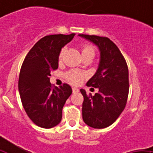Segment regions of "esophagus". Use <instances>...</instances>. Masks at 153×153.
Wrapping results in <instances>:
<instances>
[{"mask_svg": "<svg viewBox=\"0 0 153 153\" xmlns=\"http://www.w3.org/2000/svg\"><path fill=\"white\" fill-rule=\"evenodd\" d=\"M72 91H73V94H76V93H78L79 91L78 88H72Z\"/></svg>", "mask_w": 153, "mask_h": 153, "instance_id": "esophagus-1", "label": "esophagus"}]
</instances>
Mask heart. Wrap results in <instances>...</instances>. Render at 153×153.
I'll return each instance as SVG.
<instances>
[{
	"label": "heart",
	"instance_id": "obj_1",
	"mask_svg": "<svg viewBox=\"0 0 153 153\" xmlns=\"http://www.w3.org/2000/svg\"><path fill=\"white\" fill-rule=\"evenodd\" d=\"M64 51L65 49H62L60 51V53L59 55V60H61L63 56ZM81 51H82V57H88L90 56L91 58L94 57V55H95L96 50L94 48V45H92L91 44H83L81 47ZM86 76L85 74L83 73V72L78 71H74L71 70L69 71L68 72L65 74V77L66 79L70 83L73 85H79V83L82 82V81L83 80V79Z\"/></svg>",
	"mask_w": 153,
	"mask_h": 153
}]
</instances>
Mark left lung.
<instances>
[{"label": "left lung", "instance_id": "obj_1", "mask_svg": "<svg viewBox=\"0 0 153 153\" xmlns=\"http://www.w3.org/2000/svg\"><path fill=\"white\" fill-rule=\"evenodd\" d=\"M98 46L100 59L98 69L87 86L98 88L92 96L85 90L82 119L87 125L96 129L109 127L118 119L127 104L129 93V72L125 59L116 44L109 38L97 35L79 34Z\"/></svg>", "mask_w": 153, "mask_h": 153}]
</instances>
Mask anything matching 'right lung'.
<instances>
[{"label": "right lung", "instance_id": "1", "mask_svg": "<svg viewBox=\"0 0 153 153\" xmlns=\"http://www.w3.org/2000/svg\"><path fill=\"white\" fill-rule=\"evenodd\" d=\"M75 34L42 37L31 48L22 64L18 90L25 111L36 125L51 128L61 122L62 108L71 94L70 85L59 87L50 82L51 71L58 68L61 49Z\"/></svg>", "mask_w": 153, "mask_h": 153}]
</instances>
